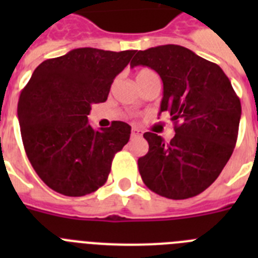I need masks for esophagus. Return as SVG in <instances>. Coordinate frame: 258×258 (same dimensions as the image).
I'll return each instance as SVG.
<instances>
[{"label": "esophagus", "mask_w": 258, "mask_h": 258, "mask_svg": "<svg viewBox=\"0 0 258 258\" xmlns=\"http://www.w3.org/2000/svg\"><path fill=\"white\" fill-rule=\"evenodd\" d=\"M142 136V131H140L138 127H133L132 129V137H141Z\"/></svg>", "instance_id": "34e87169"}]
</instances>
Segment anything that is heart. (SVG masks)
Listing matches in <instances>:
<instances>
[{
  "instance_id": "1",
  "label": "heart",
  "mask_w": 258,
  "mask_h": 258,
  "mask_svg": "<svg viewBox=\"0 0 258 258\" xmlns=\"http://www.w3.org/2000/svg\"><path fill=\"white\" fill-rule=\"evenodd\" d=\"M152 75H156L152 70H149V68H142V70H140L138 72H137V81H141V80L146 79V77L149 76H152Z\"/></svg>"
}]
</instances>
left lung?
Returning a JSON list of instances; mask_svg holds the SVG:
<instances>
[{
    "label": "left lung",
    "mask_w": 258,
    "mask_h": 258,
    "mask_svg": "<svg viewBox=\"0 0 258 258\" xmlns=\"http://www.w3.org/2000/svg\"><path fill=\"white\" fill-rule=\"evenodd\" d=\"M147 66L160 75L175 136L165 142L147 132L149 152L138 159L143 182L173 200L197 197L213 183L238 140L240 99L220 66L178 45L140 50L131 67Z\"/></svg>",
    "instance_id": "1"
}]
</instances>
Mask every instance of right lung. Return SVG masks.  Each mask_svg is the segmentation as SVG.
<instances>
[{
	"instance_id": "1",
	"label": "right lung",
	"mask_w": 258,
	"mask_h": 258,
	"mask_svg": "<svg viewBox=\"0 0 258 258\" xmlns=\"http://www.w3.org/2000/svg\"><path fill=\"white\" fill-rule=\"evenodd\" d=\"M136 50L81 47L42 61L20 93L18 118L26 154L51 190L84 197L106 183L116 152L131 126L112 121L95 131L88 121L94 103L107 101L113 80Z\"/></svg>"
}]
</instances>
